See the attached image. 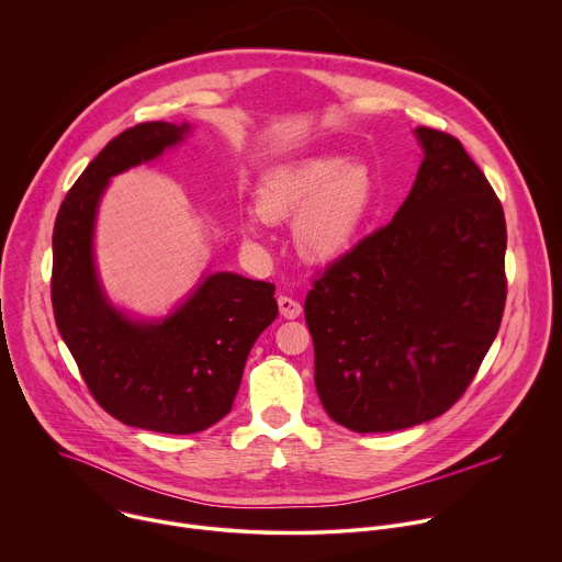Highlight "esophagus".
Masks as SVG:
<instances>
[{
    "instance_id": "1",
    "label": "esophagus",
    "mask_w": 562,
    "mask_h": 562,
    "mask_svg": "<svg viewBox=\"0 0 562 562\" xmlns=\"http://www.w3.org/2000/svg\"><path fill=\"white\" fill-rule=\"evenodd\" d=\"M279 310H281V316H283V318H299L301 312H303V305H301L299 301H294L292 296L281 294V296H279Z\"/></svg>"
}]
</instances>
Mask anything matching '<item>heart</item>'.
<instances>
[{
    "label": "heart",
    "instance_id": "1",
    "mask_svg": "<svg viewBox=\"0 0 562 562\" xmlns=\"http://www.w3.org/2000/svg\"><path fill=\"white\" fill-rule=\"evenodd\" d=\"M375 182L364 165L318 156L274 167L259 187V213L268 222L294 220L299 255L312 263H331L356 244L373 206ZM257 239V222L244 226Z\"/></svg>",
    "mask_w": 562,
    "mask_h": 562
}]
</instances>
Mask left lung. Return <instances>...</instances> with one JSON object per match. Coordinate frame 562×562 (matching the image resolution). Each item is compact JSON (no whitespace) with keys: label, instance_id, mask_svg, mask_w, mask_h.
Returning <instances> with one entry per match:
<instances>
[{"label":"left lung","instance_id":"1","mask_svg":"<svg viewBox=\"0 0 562 562\" xmlns=\"http://www.w3.org/2000/svg\"><path fill=\"white\" fill-rule=\"evenodd\" d=\"M415 136L424 160L400 211L331 261L305 299L318 397L356 432L446 413L503 318V206L454 136Z\"/></svg>","mask_w":562,"mask_h":562}]
</instances>
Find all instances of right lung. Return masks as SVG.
Masks as SVG:
<instances>
[{"instance_id": "add662e5", "label": "right lung", "mask_w": 562, "mask_h": 562, "mask_svg": "<svg viewBox=\"0 0 562 562\" xmlns=\"http://www.w3.org/2000/svg\"><path fill=\"white\" fill-rule=\"evenodd\" d=\"M189 125L140 123L88 165L53 233V310L94 400L119 422L169 435L200 432L233 408L246 358L277 318L274 285L209 274L167 318L132 321L105 299L92 255L94 220L112 176L158 158Z\"/></svg>"}]
</instances>
